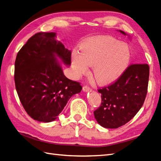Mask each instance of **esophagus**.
I'll return each mask as SVG.
<instances>
[{"label":"esophagus","instance_id":"34e87169","mask_svg":"<svg viewBox=\"0 0 161 161\" xmlns=\"http://www.w3.org/2000/svg\"><path fill=\"white\" fill-rule=\"evenodd\" d=\"M83 91H86V92L90 91H91V89L90 86H87V85H85V86H83Z\"/></svg>","mask_w":161,"mask_h":161}]
</instances>
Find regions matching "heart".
Returning <instances> with one entry per match:
<instances>
[{
    "instance_id": "b5f03b06",
    "label": "heart",
    "mask_w": 161,
    "mask_h": 161,
    "mask_svg": "<svg viewBox=\"0 0 161 161\" xmlns=\"http://www.w3.org/2000/svg\"><path fill=\"white\" fill-rule=\"evenodd\" d=\"M131 59L127 43L108 36L92 37L82 46L81 53L75 52L72 66L76 75L85 73L92 65V76L102 85L114 82L122 75Z\"/></svg>"
}]
</instances>
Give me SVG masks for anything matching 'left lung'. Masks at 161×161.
Returning <instances> with one entry per match:
<instances>
[{
    "instance_id": "8db88e82",
    "label": "left lung",
    "mask_w": 161,
    "mask_h": 161,
    "mask_svg": "<svg viewBox=\"0 0 161 161\" xmlns=\"http://www.w3.org/2000/svg\"><path fill=\"white\" fill-rule=\"evenodd\" d=\"M125 35L123 31H119ZM149 66L130 65L118 80L98 89L101 104L94 111L96 120L105 128H118L132 119L142 108L147 94Z\"/></svg>"
}]
</instances>
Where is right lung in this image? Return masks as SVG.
<instances>
[{
  "mask_svg": "<svg viewBox=\"0 0 161 161\" xmlns=\"http://www.w3.org/2000/svg\"><path fill=\"white\" fill-rule=\"evenodd\" d=\"M56 37L53 32L36 33L19 51L14 62L19 98L27 114L42 122L55 120L70 97L82 88L63 73L56 56L70 65L71 52Z\"/></svg>",
  "mask_w": 161,
  "mask_h": 161,
  "instance_id": "right-lung-1",
  "label": "right lung"
}]
</instances>
